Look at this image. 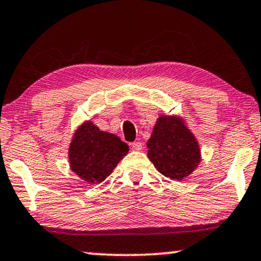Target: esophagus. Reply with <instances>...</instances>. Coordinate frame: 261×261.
<instances>
[{
	"mask_svg": "<svg viewBox=\"0 0 261 261\" xmlns=\"http://www.w3.org/2000/svg\"><path fill=\"white\" fill-rule=\"evenodd\" d=\"M132 149H133L134 151L143 150V144H141L140 141H134V143L132 144Z\"/></svg>",
	"mask_w": 261,
	"mask_h": 261,
	"instance_id": "obj_1",
	"label": "esophagus"
}]
</instances>
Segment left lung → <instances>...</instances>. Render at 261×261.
<instances>
[{
	"instance_id": "1",
	"label": "left lung",
	"mask_w": 261,
	"mask_h": 261,
	"mask_svg": "<svg viewBox=\"0 0 261 261\" xmlns=\"http://www.w3.org/2000/svg\"><path fill=\"white\" fill-rule=\"evenodd\" d=\"M147 157L167 178L181 180L194 172L201 161L199 147L182 121L161 116L147 141Z\"/></svg>"
}]
</instances>
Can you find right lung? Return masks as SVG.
Here are the masks:
<instances>
[{
	"label": "right lung",
	"mask_w": 261,
	"mask_h": 261,
	"mask_svg": "<svg viewBox=\"0 0 261 261\" xmlns=\"http://www.w3.org/2000/svg\"><path fill=\"white\" fill-rule=\"evenodd\" d=\"M129 147L120 138L86 122L76 132L69 149L71 169L88 182H101L127 155Z\"/></svg>",
	"instance_id": "right-lung-1"
}]
</instances>
